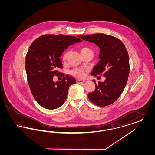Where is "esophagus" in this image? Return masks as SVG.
<instances>
[{
	"instance_id": "1",
	"label": "esophagus",
	"mask_w": 155,
	"mask_h": 155,
	"mask_svg": "<svg viewBox=\"0 0 155 155\" xmlns=\"http://www.w3.org/2000/svg\"><path fill=\"white\" fill-rule=\"evenodd\" d=\"M85 82V80H77V83H78V84H83Z\"/></svg>"
}]
</instances>
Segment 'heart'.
I'll return each instance as SVG.
<instances>
[{
    "label": "heart",
    "instance_id": "heart-1",
    "mask_svg": "<svg viewBox=\"0 0 155 155\" xmlns=\"http://www.w3.org/2000/svg\"><path fill=\"white\" fill-rule=\"evenodd\" d=\"M87 50H90V49L87 48H83L81 49V51H87ZM65 58H66V55L64 56L63 59H65ZM70 73L71 75H73L75 77L83 78L86 75V71H85V70L81 68H74L70 71Z\"/></svg>",
    "mask_w": 155,
    "mask_h": 155
}]
</instances>
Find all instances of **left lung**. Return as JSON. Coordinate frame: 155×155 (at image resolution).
Instances as JSON below:
<instances>
[{
  "label": "left lung",
  "instance_id": "1",
  "mask_svg": "<svg viewBox=\"0 0 155 155\" xmlns=\"http://www.w3.org/2000/svg\"><path fill=\"white\" fill-rule=\"evenodd\" d=\"M87 41L94 43L100 48V60L91 74L103 75L104 82L93 80L95 91L88 95L89 99L97 106L110 105L118 99L125 88L130 73L129 56L123 43L117 38L104 34L78 35Z\"/></svg>",
  "mask_w": 155,
  "mask_h": 155
}]
</instances>
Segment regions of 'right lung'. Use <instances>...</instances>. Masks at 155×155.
Instances as JSON below:
<instances>
[{
  "label": "right lung",
  "instance_id": "1",
  "mask_svg": "<svg viewBox=\"0 0 155 155\" xmlns=\"http://www.w3.org/2000/svg\"><path fill=\"white\" fill-rule=\"evenodd\" d=\"M77 37L63 34H48L38 37L30 45L25 58V70L31 92L38 103L47 109L61 106L68 88L76 81L58 70L63 68L60 57L68 46L82 42ZM63 77L54 83L53 77Z\"/></svg>",
  "mask_w": 155,
  "mask_h": 155
}]
</instances>
